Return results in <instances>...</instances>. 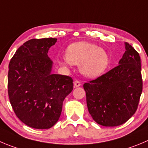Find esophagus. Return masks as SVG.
Here are the masks:
<instances>
[{
	"label": "esophagus",
	"mask_w": 148,
	"mask_h": 148,
	"mask_svg": "<svg viewBox=\"0 0 148 148\" xmlns=\"http://www.w3.org/2000/svg\"><path fill=\"white\" fill-rule=\"evenodd\" d=\"M81 85V82L78 80H76L74 82V86L75 88H77V87H79Z\"/></svg>",
	"instance_id": "esophagus-1"
}]
</instances>
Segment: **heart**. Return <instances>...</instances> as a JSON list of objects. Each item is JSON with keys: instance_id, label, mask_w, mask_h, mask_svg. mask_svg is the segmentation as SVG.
Listing matches in <instances>:
<instances>
[{"instance_id": "obj_1", "label": "heart", "mask_w": 148, "mask_h": 148, "mask_svg": "<svg viewBox=\"0 0 148 148\" xmlns=\"http://www.w3.org/2000/svg\"><path fill=\"white\" fill-rule=\"evenodd\" d=\"M66 59L60 60L63 66L71 64L79 66L84 76L95 78L103 74L110 65V57L105 49L88 42H76L68 47Z\"/></svg>"}]
</instances>
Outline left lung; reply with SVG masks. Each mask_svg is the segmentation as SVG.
Here are the masks:
<instances>
[{
	"label": "left lung",
	"instance_id": "8db88e82",
	"mask_svg": "<svg viewBox=\"0 0 148 148\" xmlns=\"http://www.w3.org/2000/svg\"><path fill=\"white\" fill-rule=\"evenodd\" d=\"M118 66L95 80L85 83L87 106L99 125L123 124L136 112L143 90L139 55L128 43Z\"/></svg>",
	"mask_w": 148,
	"mask_h": 148
}]
</instances>
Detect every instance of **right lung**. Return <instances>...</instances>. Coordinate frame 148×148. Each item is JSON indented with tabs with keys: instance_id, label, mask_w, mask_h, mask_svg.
<instances>
[{
	"instance_id": "1",
	"label": "right lung",
	"mask_w": 148,
	"mask_h": 148,
	"mask_svg": "<svg viewBox=\"0 0 148 148\" xmlns=\"http://www.w3.org/2000/svg\"><path fill=\"white\" fill-rule=\"evenodd\" d=\"M57 38L30 39L18 48L10 60L8 93L17 118L25 125L47 129L59 120L65 98L73 90L70 77L52 73L48 56Z\"/></svg>"
}]
</instances>
